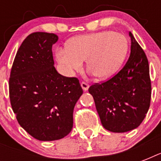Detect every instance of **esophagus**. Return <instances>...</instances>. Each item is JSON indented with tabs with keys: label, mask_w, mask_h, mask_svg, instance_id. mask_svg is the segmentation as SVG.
Returning <instances> with one entry per match:
<instances>
[{
	"label": "esophagus",
	"mask_w": 161,
	"mask_h": 161,
	"mask_svg": "<svg viewBox=\"0 0 161 161\" xmlns=\"http://www.w3.org/2000/svg\"><path fill=\"white\" fill-rule=\"evenodd\" d=\"M81 87H82V88H83V90L87 91L88 89V88H89V84L85 83V82H82V83H81Z\"/></svg>",
	"instance_id": "esophagus-1"
}]
</instances>
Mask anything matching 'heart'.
I'll return each mask as SVG.
<instances>
[{
    "label": "heart",
    "instance_id": "obj_1",
    "mask_svg": "<svg viewBox=\"0 0 161 161\" xmlns=\"http://www.w3.org/2000/svg\"><path fill=\"white\" fill-rule=\"evenodd\" d=\"M129 41L121 32L102 31L70 39L65 49H58L56 58L68 72L78 71L86 60V68L95 78H108L125 62Z\"/></svg>",
    "mask_w": 161,
    "mask_h": 161
}]
</instances>
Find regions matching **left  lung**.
I'll return each mask as SVG.
<instances>
[{"label": "left lung", "instance_id": "1", "mask_svg": "<svg viewBox=\"0 0 161 161\" xmlns=\"http://www.w3.org/2000/svg\"><path fill=\"white\" fill-rule=\"evenodd\" d=\"M130 55L122 69L108 80L88 88L102 125L114 133L128 132L140 126L150 105L149 62L130 31Z\"/></svg>", "mask_w": 161, "mask_h": 161}]
</instances>
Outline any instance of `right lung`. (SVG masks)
Returning <instances> with one entry per match:
<instances>
[{
  "mask_svg": "<svg viewBox=\"0 0 161 161\" xmlns=\"http://www.w3.org/2000/svg\"><path fill=\"white\" fill-rule=\"evenodd\" d=\"M53 33L33 32L16 53L9 78V95L19 125L42 141L71 132L73 108L83 94L79 80L61 75L54 67Z\"/></svg>",
  "mask_w": 161,
  "mask_h": 161,
  "instance_id": "right-lung-1",
  "label": "right lung"
}]
</instances>
